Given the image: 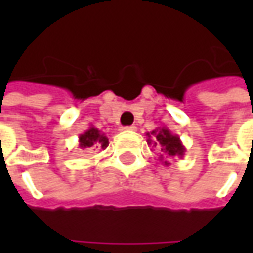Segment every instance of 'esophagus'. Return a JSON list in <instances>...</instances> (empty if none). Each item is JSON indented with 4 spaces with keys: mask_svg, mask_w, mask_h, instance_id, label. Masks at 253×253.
Wrapping results in <instances>:
<instances>
[{
    "mask_svg": "<svg viewBox=\"0 0 253 253\" xmlns=\"http://www.w3.org/2000/svg\"><path fill=\"white\" fill-rule=\"evenodd\" d=\"M122 130H125V131H135V130H137V127H135V126H134V125H132V126L123 127Z\"/></svg>",
    "mask_w": 253,
    "mask_h": 253,
    "instance_id": "1",
    "label": "esophagus"
}]
</instances>
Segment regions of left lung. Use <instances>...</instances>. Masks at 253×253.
I'll use <instances>...</instances> for the list:
<instances>
[{"instance_id":"left-lung-1","label":"left lung","mask_w":253,"mask_h":253,"mask_svg":"<svg viewBox=\"0 0 253 253\" xmlns=\"http://www.w3.org/2000/svg\"><path fill=\"white\" fill-rule=\"evenodd\" d=\"M149 145L159 146L161 153L159 156L160 161H163L164 165H169L170 163L165 157H183L186 154V148L181 142L179 135H176L170 131L168 127H159L153 131L146 132Z\"/></svg>"}]
</instances>
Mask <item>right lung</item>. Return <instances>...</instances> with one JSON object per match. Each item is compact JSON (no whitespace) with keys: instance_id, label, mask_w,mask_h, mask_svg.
<instances>
[{"instance_id":"right-lung-1","label":"right lung","mask_w":253,"mask_h":253,"mask_svg":"<svg viewBox=\"0 0 253 253\" xmlns=\"http://www.w3.org/2000/svg\"><path fill=\"white\" fill-rule=\"evenodd\" d=\"M78 146L81 149H105L108 146V138L105 137L104 132L100 131L99 128L90 126L86 131L80 134V137H78Z\"/></svg>"}]
</instances>
